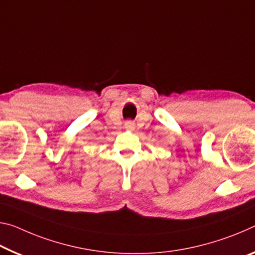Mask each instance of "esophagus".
<instances>
[{
  "label": "esophagus",
  "instance_id": "obj_1",
  "mask_svg": "<svg viewBox=\"0 0 255 255\" xmlns=\"http://www.w3.org/2000/svg\"><path fill=\"white\" fill-rule=\"evenodd\" d=\"M125 126H126L127 129H134V124H132L131 121H127V123L125 124Z\"/></svg>",
  "mask_w": 255,
  "mask_h": 255
}]
</instances>
